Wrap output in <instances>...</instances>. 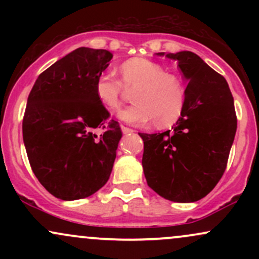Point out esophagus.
<instances>
[{
	"label": "esophagus",
	"mask_w": 259,
	"mask_h": 259,
	"mask_svg": "<svg viewBox=\"0 0 259 259\" xmlns=\"http://www.w3.org/2000/svg\"><path fill=\"white\" fill-rule=\"evenodd\" d=\"M121 132H123V134H125V135H127V134H132L134 130L130 129V127H126V126H121Z\"/></svg>",
	"instance_id": "obj_1"
}]
</instances>
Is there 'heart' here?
<instances>
[{
  "instance_id": "1",
  "label": "heart",
  "mask_w": 259,
  "mask_h": 259,
  "mask_svg": "<svg viewBox=\"0 0 259 259\" xmlns=\"http://www.w3.org/2000/svg\"><path fill=\"white\" fill-rule=\"evenodd\" d=\"M120 79L112 70H103L95 81V95L106 108L114 111L120 105L123 86L136 88L134 105L120 109L119 119L132 125L154 120L157 126H168L180 118L185 106V88L174 74L162 65L144 58H133L119 67Z\"/></svg>"
}]
</instances>
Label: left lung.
Instances as JSON below:
<instances>
[{
	"mask_svg": "<svg viewBox=\"0 0 259 259\" xmlns=\"http://www.w3.org/2000/svg\"><path fill=\"white\" fill-rule=\"evenodd\" d=\"M164 56V52L157 53ZM189 84L177 124L158 134H141L147 185L165 200L195 202L224 174L237 119L227 80L194 52L168 53Z\"/></svg>",
	"mask_w": 259,
	"mask_h": 259,
	"instance_id": "1",
	"label": "left lung"
}]
</instances>
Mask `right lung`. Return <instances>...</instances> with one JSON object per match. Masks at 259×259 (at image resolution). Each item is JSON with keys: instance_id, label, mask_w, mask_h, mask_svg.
Listing matches in <instances>:
<instances>
[{"instance_id": "1", "label": "right lung", "mask_w": 259, "mask_h": 259, "mask_svg": "<svg viewBox=\"0 0 259 259\" xmlns=\"http://www.w3.org/2000/svg\"><path fill=\"white\" fill-rule=\"evenodd\" d=\"M107 50L79 47L38 75L23 118V140L35 177L64 201L85 198L108 181L121 130L106 127L109 112L95 95L97 75L109 65Z\"/></svg>"}]
</instances>
